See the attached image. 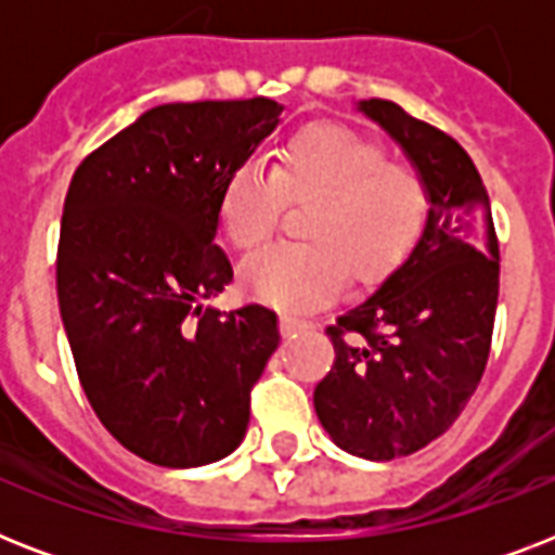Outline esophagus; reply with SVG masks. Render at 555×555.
Wrapping results in <instances>:
<instances>
[{"label": "esophagus", "instance_id": "obj_1", "mask_svg": "<svg viewBox=\"0 0 555 555\" xmlns=\"http://www.w3.org/2000/svg\"><path fill=\"white\" fill-rule=\"evenodd\" d=\"M279 325H282V334H285V337H294L296 331L308 328V322L299 320V317H294V313H282V320H279Z\"/></svg>", "mask_w": 555, "mask_h": 555}]
</instances>
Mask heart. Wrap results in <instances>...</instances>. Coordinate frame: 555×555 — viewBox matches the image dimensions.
Listing matches in <instances>:
<instances>
[{
	"mask_svg": "<svg viewBox=\"0 0 555 555\" xmlns=\"http://www.w3.org/2000/svg\"><path fill=\"white\" fill-rule=\"evenodd\" d=\"M285 204L308 207L302 238L244 264V285L282 311H313L343 291L348 270L374 282L412 253L429 218V186L409 160L386 158L377 141L339 124L291 134L273 167L247 160L227 178L218 218L230 242L256 253L282 224Z\"/></svg>",
	"mask_w": 555,
	"mask_h": 555,
	"instance_id": "1",
	"label": "heart"
}]
</instances>
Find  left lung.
<instances>
[{
  "instance_id": "obj_1",
  "label": "left lung",
  "mask_w": 555,
  "mask_h": 555,
  "mask_svg": "<svg viewBox=\"0 0 555 555\" xmlns=\"http://www.w3.org/2000/svg\"><path fill=\"white\" fill-rule=\"evenodd\" d=\"M429 186V218L409 259L325 334L334 365L313 388L339 449L369 461L412 455L457 421L490 357L499 238L464 146L391 100H360Z\"/></svg>"
}]
</instances>
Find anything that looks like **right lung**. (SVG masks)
Here are the masks:
<instances>
[{
  "label": "right lung",
  "mask_w": 555,
  "mask_h": 555,
  "mask_svg": "<svg viewBox=\"0 0 555 555\" xmlns=\"http://www.w3.org/2000/svg\"><path fill=\"white\" fill-rule=\"evenodd\" d=\"M270 98L167 103L82 160L65 195L56 299L80 386L129 452L172 469L244 440L276 313L207 308L233 282L221 186L279 124Z\"/></svg>",
  "instance_id": "1"
}]
</instances>
